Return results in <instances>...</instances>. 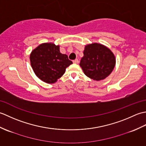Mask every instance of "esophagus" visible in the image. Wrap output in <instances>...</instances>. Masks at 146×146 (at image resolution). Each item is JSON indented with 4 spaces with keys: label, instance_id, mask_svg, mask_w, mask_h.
<instances>
[{
    "label": "esophagus",
    "instance_id": "1",
    "mask_svg": "<svg viewBox=\"0 0 146 146\" xmlns=\"http://www.w3.org/2000/svg\"><path fill=\"white\" fill-rule=\"evenodd\" d=\"M78 59H76V60H73V63H75V64H78Z\"/></svg>",
    "mask_w": 146,
    "mask_h": 146
}]
</instances>
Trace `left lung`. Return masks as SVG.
I'll return each mask as SVG.
<instances>
[{"mask_svg":"<svg viewBox=\"0 0 146 146\" xmlns=\"http://www.w3.org/2000/svg\"><path fill=\"white\" fill-rule=\"evenodd\" d=\"M80 65L86 76L94 80H104L113 71L115 58L109 49L97 43L85 46Z\"/></svg>","mask_w":146,"mask_h":146,"instance_id":"1","label":"left lung"}]
</instances>
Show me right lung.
I'll return each instance as SVG.
<instances>
[{"label":"right lung","instance_id":"1","mask_svg":"<svg viewBox=\"0 0 146 146\" xmlns=\"http://www.w3.org/2000/svg\"><path fill=\"white\" fill-rule=\"evenodd\" d=\"M31 64L42 81L53 83L63 75L66 68L72 64L66 54L60 52V46L52 43L39 45L31 52Z\"/></svg>","mask_w":146,"mask_h":146}]
</instances>
